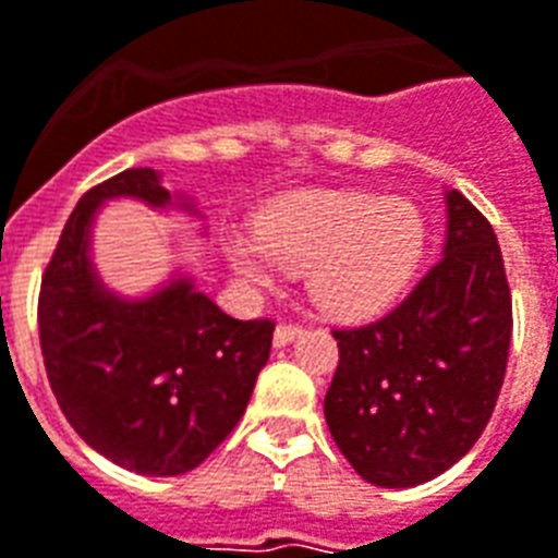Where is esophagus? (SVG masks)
Segmentation results:
<instances>
[{"label":"esophagus","mask_w":558,"mask_h":558,"mask_svg":"<svg viewBox=\"0 0 558 558\" xmlns=\"http://www.w3.org/2000/svg\"><path fill=\"white\" fill-rule=\"evenodd\" d=\"M301 330H304L301 325H278L275 327V348H283L289 345V342H295L298 336H301Z\"/></svg>","instance_id":"esophagus-1"}]
</instances>
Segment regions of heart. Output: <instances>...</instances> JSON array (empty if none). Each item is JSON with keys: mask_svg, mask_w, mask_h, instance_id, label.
Returning <instances> with one entry per match:
<instances>
[{"mask_svg": "<svg viewBox=\"0 0 558 558\" xmlns=\"http://www.w3.org/2000/svg\"><path fill=\"white\" fill-rule=\"evenodd\" d=\"M427 225L415 204L368 193L280 195L257 216L254 236L233 233L225 254L245 283L266 287L275 263L307 266V295L330 316H368L410 283Z\"/></svg>", "mask_w": 558, "mask_h": 558, "instance_id": "b5f03b06", "label": "heart"}]
</instances>
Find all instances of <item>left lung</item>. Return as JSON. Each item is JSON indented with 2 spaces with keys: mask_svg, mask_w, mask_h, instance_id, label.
Returning <instances> with one entry per match:
<instances>
[{
  "mask_svg": "<svg viewBox=\"0 0 558 558\" xmlns=\"http://www.w3.org/2000/svg\"><path fill=\"white\" fill-rule=\"evenodd\" d=\"M441 260L383 318L333 330L339 365L325 395L336 448L372 486L445 474L486 430L504 386L512 295L486 216L445 193Z\"/></svg>",
  "mask_w": 558,
  "mask_h": 558,
  "instance_id": "obj_1",
  "label": "left lung"
}]
</instances>
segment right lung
Listing matches in <instances>:
<instances>
[{"mask_svg": "<svg viewBox=\"0 0 558 558\" xmlns=\"http://www.w3.org/2000/svg\"><path fill=\"white\" fill-rule=\"evenodd\" d=\"M113 198L202 216L155 169H125L81 195L40 283L43 363L58 407L93 450L134 474L178 477L236 427L275 325L231 318L181 271L146 298L105 287L90 242L96 213Z\"/></svg>", "mask_w": 558, "mask_h": 558, "instance_id": "obj_1", "label": "right lung"}]
</instances>
